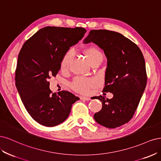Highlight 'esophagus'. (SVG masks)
<instances>
[{
    "label": "esophagus",
    "mask_w": 161,
    "mask_h": 161,
    "mask_svg": "<svg viewBox=\"0 0 161 161\" xmlns=\"http://www.w3.org/2000/svg\"><path fill=\"white\" fill-rule=\"evenodd\" d=\"M81 100H86V101H89L91 100V98L90 97H85V96H81Z\"/></svg>",
    "instance_id": "obj_1"
}]
</instances>
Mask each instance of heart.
I'll return each instance as SVG.
<instances>
[{
	"instance_id": "heart-1",
	"label": "heart",
	"mask_w": 161,
	"mask_h": 161,
	"mask_svg": "<svg viewBox=\"0 0 161 161\" xmlns=\"http://www.w3.org/2000/svg\"><path fill=\"white\" fill-rule=\"evenodd\" d=\"M85 53L90 63L95 59L103 57L101 51L96 47H89L86 49ZM74 56V51L69 49L62 57L60 67L62 71H65L69 68V64ZM96 81L95 80L88 77H77L70 84L71 87L75 92L80 94H87L92 87L95 86Z\"/></svg>"
}]
</instances>
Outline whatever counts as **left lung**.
Instances as JSON below:
<instances>
[{
    "mask_svg": "<svg viewBox=\"0 0 161 161\" xmlns=\"http://www.w3.org/2000/svg\"><path fill=\"white\" fill-rule=\"evenodd\" d=\"M90 42L103 49L108 59L103 94L114 95L112 99L96 97L102 108L94 118L101 125L115 128L130 120L138 108L147 82L144 58L135 43L115 31L91 30L84 41Z\"/></svg>",
    "mask_w": 161,
    "mask_h": 161,
    "instance_id": "1",
    "label": "left lung"
}]
</instances>
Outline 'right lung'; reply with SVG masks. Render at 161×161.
<instances>
[{
	"label": "right lung",
	"mask_w": 161,
	"mask_h": 161,
	"mask_svg": "<svg viewBox=\"0 0 161 161\" xmlns=\"http://www.w3.org/2000/svg\"><path fill=\"white\" fill-rule=\"evenodd\" d=\"M82 27H46L25 41L15 70V84L23 104L34 120L52 127L64 122L78 97L67 91L53 93L49 80L60 69L62 57L84 36Z\"/></svg>",
	"instance_id": "add662e5"
}]
</instances>
